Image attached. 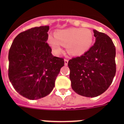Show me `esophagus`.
Returning a JSON list of instances; mask_svg holds the SVG:
<instances>
[{
    "instance_id": "34e87169",
    "label": "esophagus",
    "mask_w": 124,
    "mask_h": 124,
    "mask_svg": "<svg viewBox=\"0 0 124 124\" xmlns=\"http://www.w3.org/2000/svg\"><path fill=\"white\" fill-rule=\"evenodd\" d=\"M68 63V60L67 59H64V65L67 66Z\"/></svg>"
}]
</instances>
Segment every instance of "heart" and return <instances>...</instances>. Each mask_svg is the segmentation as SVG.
Instances as JSON below:
<instances>
[{
    "mask_svg": "<svg viewBox=\"0 0 124 124\" xmlns=\"http://www.w3.org/2000/svg\"><path fill=\"white\" fill-rule=\"evenodd\" d=\"M54 38L50 35L48 42L53 51L59 54L62 51L61 46H66L68 53L74 56H81L90 50L94 41L91 30L86 28H70L58 30Z\"/></svg>",
    "mask_w": 124,
    "mask_h": 124,
    "instance_id": "b5f03b06",
    "label": "heart"
}]
</instances>
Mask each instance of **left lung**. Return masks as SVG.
I'll list each match as a JSON object with an SVG mask.
<instances>
[{"mask_svg":"<svg viewBox=\"0 0 124 124\" xmlns=\"http://www.w3.org/2000/svg\"><path fill=\"white\" fill-rule=\"evenodd\" d=\"M94 44L81 56L69 60L71 87L81 96L94 97L110 86L116 72V47L111 38L94 30Z\"/></svg>","mask_w":124,"mask_h":124,"instance_id":"8db88e82","label":"left lung"}]
</instances>
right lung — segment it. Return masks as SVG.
<instances>
[{
	"label": "right lung",
	"mask_w": 124,
	"mask_h": 124,
	"mask_svg": "<svg viewBox=\"0 0 124 124\" xmlns=\"http://www.w3.org/2000/svg\"><path fill=\"white\" fill-rule=\"evenodd\" d=\"M49 26L28 29L15 37L8 52V75L15 91L30 100L48 95L64 59L54 56L46 41Z\"/></svg>",
	"instance_id": "right-lung-1"
}]
</instances>
